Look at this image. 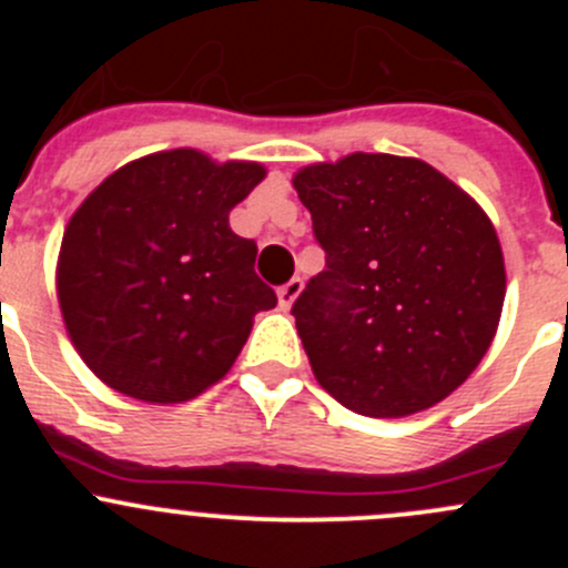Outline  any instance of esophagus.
Instances as JSON below:
<instances>
[{
  "instance_id": "1",
  "label": "esophagus",
  "mask_w": 568,
  "mask_h": 568,
  "mask_svg": "<svg viewBox=\"0 0 568 568\" xmlns=\"http://www.w3.org/2000/svg\"><path fill=\"white\" fill-rule=\"evenodd\" d=\"M302 288H305V283H302V277H294V280H288V283L283 285V288L277 291V300H280V307H285V311H288L291 305H294L296 300H300V294H302Z\"/></svg>"
}]
</instances>
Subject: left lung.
I'll list each match as a JSON object with an SVG mask.
<instances>
[{
	"label": "left lung",
	"mask_w": 568,
	"mask_h": 568,
	"mask_svg": "<svg viewBox=\"0 0 568 568\" xmlns=\"http://www.w3.org/2000/svg\"><path fill=\"white\" fill-rule=\"evenodd\" d=\"M294 189L326 268L291 307L318 385L365 417L448 398L495 341L506 263L486 211L432 164L348 153Z\"/></svg>",
	"instance_id": "1"
}]
</instances>
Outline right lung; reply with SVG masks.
<instances>
[{
  "label": "right lung",
  "instance_id": "1",
  "mask_svg": "<svg viewBox=\"0 0 568 568\" xmlns=\"http://www.w3.org/2000/svg\"><path fill=\"white\" fill-rule=\"evenodd\" d=\"M266 178L257 162L194 148L134 159L73 211L57 257L68 337L112 390L181 404L222 379L252 318L277 305L231 211Z\"/></svg>",
  "mask_w": 568,
  "mask_h": 568
}]
</instances>
